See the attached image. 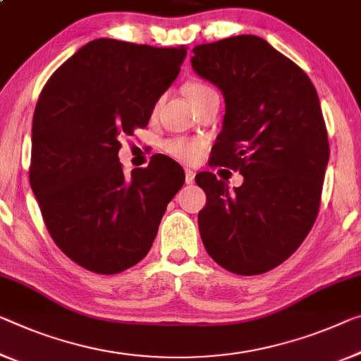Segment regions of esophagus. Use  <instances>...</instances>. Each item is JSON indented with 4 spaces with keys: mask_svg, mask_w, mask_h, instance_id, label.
Listing matches in <instances>:
<instances>
[{
    "mask_svg": "<svg viewBox=\"0 0 361 361\" xmlns=\"http://www.w3.org/2000/svg\"><path fill=\"white\" fill-rule=\"evenodd\" d=\"M185 181L186 185H192L195 183V171L191 169H185Z\"/></svg>",
    "mask_w": 361,
    "mask_h": 361,
    "instance_id": "obj_1",
    "label": "esophagus"
}]
</instances>
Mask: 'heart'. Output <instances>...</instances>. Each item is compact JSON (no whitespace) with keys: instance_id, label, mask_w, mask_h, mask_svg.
<instances>
[{"instance_id":"1","label":"heart","mask_w":361,"mask_h":361,"mask_svg":"<svg viewBox=\"0 0 361 361\" xmlns=\"http://www.w3.org/2000/svg\"><path fill=\"white\" fill-rule=\"evenodd\" d=\"M215 92L211 85L204 82H190L186 85V94L190 95L191 100L199 99V97ZM204 146L202 141H197V139H186V137H173L169 139L165 142V150L170 155H173L175 159L183 160V162H195L197 160L199 154H201V149Z\"/></svg>"}]
</instances>
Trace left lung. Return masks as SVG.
<instances>
[{
  "label": "left lung",
  "instance_id": "obj_1",
  "mask_svg": "<svg viewBox=\"0 0 361 361\" xmlns=\"http://www.w3.org/2000/svg\"><path fill=\"white\" fill-rule=\"evenodd\" d=\"M192 53L195 73L225 100L211 165L243 175L233 190L211 171L196 175L207 196L199 233L219 266L264 274L298 250L318 217L329 162L319 97L303 69L261 37H230Z\"/></svg>",
  "mask_w": 361,
  "mask_h": 361
}]
</instances>
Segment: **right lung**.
<instances>
[{
  "label": "right lung",
  "mask_w": 361,
  "mask_h": 361,
  "mask_svg": "<svg viewBox=\"0 0 361 361\" xmlns=\"http://www.w3.org/2000/svg\"><path fill=\"white\" fill-rule=\"evenodd\" d=\"M185 47L97 39L64 61L37 102L30 186L48 233L69 259L118 274L144 259L185 183L164 154L125 175L120 137L146 128L180 74Z\"/></svg>",
  "instance_id": "right-lung-1"
}]
</instances>
